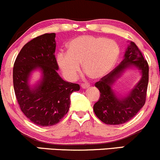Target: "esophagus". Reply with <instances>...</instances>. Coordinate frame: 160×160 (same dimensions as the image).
Here are the masks:
<instances>
[{"instance_id":"esophagus-1","label":"esophagus","mask_w":160,"mask_h":160,"mask_svg":"<svg viewBox=\"0 0 160 160\" xmlns=\"http://www.w3.org/2000/svg\"><path fill=\"white\" fill-rule=\"evenodd\" d=\"M89 86V84H82V85H81L82 89H87Z\"/></svg>"}]
</instances>
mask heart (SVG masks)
Here are the masks:
<instances>
[{"mask_svg": "<svg viewBox=\"0 0 160 160\" xmlns=\"http://www.w3.org/2000/svg\"><path fill=\"white\" fill-rule=\"evenodd\" d=\"M120 56V47L114 41L101 37L82 35L69 42L68 52L57 54L56 62L64 77L74 80L82 69L93 80L107 75Z\"/></svg>", "mask_w": 160, "mask_h": 160, "instance_id": "obj_1", "label": "heart"}]
</instances>
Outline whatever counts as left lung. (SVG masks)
<instances>
[{
  "label": "left lung",
  "mask_w": 160,
  "mask_h": 160,
  "mask_svg": "<svg viewBox=\"0 0 160 160\" xmlns=\"http://www.w3.org/2000/svg\"><path fill=\"white\" fill-rule=\"evenodd\" d=\"M124 58L111 73L95 83L100 98L93 106L95 115L108 125H120L131 120L144 105L149 79V67L134 42L129 41ZM136 68L141 74L138 83L126 96L118 95L113 89L116 80L128 69Z\"/></svg>",
  "instance_id": "left-lung-1"
}]
</instances>
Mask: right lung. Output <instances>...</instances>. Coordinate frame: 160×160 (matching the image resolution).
Returning a JSON list of instances; mask_svg holds the SVG:
<instances>
[{"mask_svg": "<svg viewBox=\"0 0 160 160\" xmlns=\"http://www.w3.org/2000/svg\"><path fill=\"white\" fill-rule=\"evenodd\" d=\"M56 34H44L27 43L16 57L13 66L14 91L22 111L33 123L40 126H54L69 110L71 95L80 86L62 79L57 71L55 51ZM42 75L31 84L34 71Z\"/></svg>", "mask_w": 160, "mask_h": 160, "instance_id": "obj_1", "label": "right lung"}]
</instances>
